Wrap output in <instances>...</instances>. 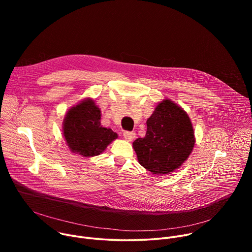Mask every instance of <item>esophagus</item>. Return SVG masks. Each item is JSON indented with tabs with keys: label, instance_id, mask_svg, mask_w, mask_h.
<instances>
[{
	"label": "esophagus",
	"instance_id": "1",
	"mask_svg": "<svg viewBox=\"0 0 252 252\" xmlns=\"http://www.w3.org/2000/svg\"><path fill=\"white\" fill-rule=\"evenodd\" d=\"M124 137L127 141H131L135 138V132H133V131H125L124 132Z\"/></svg>",
	"mask_w": 252,
	"mask_h": 252
}]
</instances>
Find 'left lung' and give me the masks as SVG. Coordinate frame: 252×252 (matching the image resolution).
<instances>
[{
	"mask_svg": "<svg viewBox=\"0 0 252 252\" xmlns=\"http://www.w3.org/2000/svg\"><path fill=\"white\" fill-rule=\"evenodd\" d=\"M147 133L132 142L137 160L154 174H167L181 166L191 154L195 139L186 111L163 99L147 121Z\"/></svg>",
	"mask_w": 252,
	"mask_h": 252,
	"instance_id": "obj_1",
	"label": "left lung"
}]
</instances>
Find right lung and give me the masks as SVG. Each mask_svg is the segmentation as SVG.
Returning <instances> with one entry per match:
<instances>
[{"mask_svg": "<svg viewBox=\"0 0 252 252\" xmlns=\"http://www.w3.org/2000/svg\"><path fill=\"white\" fill-rule=\"evenodd\" d=\"M100 110L94 99L86 98L67 111L63 136L69 151L85 158L100 155L118 133L100 125Z\"/></svg>", "mask_w": 252, "mask_h": 252, "instance_id": "add662e5", "label": "right lung"}]
</instances>
